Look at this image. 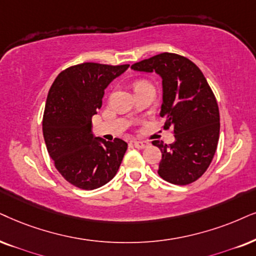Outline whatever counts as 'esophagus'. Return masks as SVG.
<instances>
[{
    "label": "esophagus",
    "instance_id": "34e87169",
    "mask_svg": "<svg viewBox=\"0 0 256 256\" xmlns=\"http://www.w3.org/2000/svg\"><path fill=\"white\" fill-rule=\"evenodd\" d=\"M134 148H145L150 146V143H148V142H143V140H134Z\"/></svg>",
    "mask_w": 256,
    "mask_h": 256
}]
</instances>
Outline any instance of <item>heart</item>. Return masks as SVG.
<instances>
[{
	"label": "heart",
	"mask_w": 256,
	"mask_h": 256,
	"mask_svg": "<svg viewBox=\"0 0 256 256\" xmlns=\"http://www.w3.org/2000/svg\"><path fill=\"white\" fill-rule=\"evenodd\" d=\"M138 84H140V82H138Z\"/></svg>",
	"instance_id": "heart-1"
}]
</instances>
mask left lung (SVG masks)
Segmentation results:
<instances>
[{"label":"left lung","mask_w":256,"mask_h":256,"mask_svg":"<svg viewBox=\"0 0 256 256\" xmlns=\"http://www.w3.org/2000/svg\"><path fill=\"white\" fill-rule=\"evenodd\" d=\"M131 68L162 78L160 114L164 128L174 126V142H152L162 151L158 174L176 186L195 182L212 163L220 137L218 106L206 79L192 61L174 53L158 54Z\"/></svg>","instance_id":"1"}]
</instances>
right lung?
Wrapping results in <instances>:
<instances>
[{
  "instance_id": "obj_1",
  "label": "right lung",
  "mask_w": 256,
  "mask_h": 256,
  "mask_svg": "<svg viewBox=\"0 0 256 256\" xmlns=\"http://www.w3.org/2000/svg\"><path fill=\"white\" fill-rule=\"evenodd\" d=\"M130 64L85 62L61 72L44 106L42 131L48 154L67 182L84 190L108 183L120 166L128 144L96 137L92 117L102 108L105 90Z\"/></svg>"
}]
</instances>
